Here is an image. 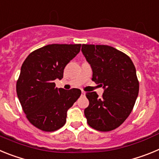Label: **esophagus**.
<instances>
[{"label":"esophagus","mask_w":159,"mask_h":159,"mask_svg":"<svg viewBox=\"0 0 159 159\" xmlns=\"http://www.w3.org/2000/svg\"><path fill=\"white\" fill-rule=\"evenodd\" d=\"M85 95H86V92L82 91V92H81V95H82V96H85Z\"/></svg>","instance_id":"1"}]
</instances>
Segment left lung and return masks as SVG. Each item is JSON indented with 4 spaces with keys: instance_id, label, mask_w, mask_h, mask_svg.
Listing matches in <instances>:
<instances>
[{
    "instance_id": "obj_1",
    "label": "left lung",
    "mask_w": 159,
    "mask_h": 159,
    "mask_svg": "<svg viewBox=\"0 0 159 159\" xmlns=\"http://www.w3.org/2000/svg\"><path fill=\"white\" fill-rule=\"evenodd\" d=\"M83 54L92 69V80L102 87L101 99L87 92L89 106L84 115L90 127L110 131L127 119L139 95L136 69L128 56L108 45L83 44Z\"/></svg>"
}]
</instances>
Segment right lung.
<instances>
[{"mask_svg": "<svg viewBox=\"0 0 159 159\" xmlns=\"http://www.w3.org/2000/svg\"><path fill=\"white\" fill-rule=\"evenodd\" d=\"M81 44H48L32 52L21 66L16 93L29 121L43 131H54L66 123L67 110L80 96L78 88H56L65 66L80 51Z\"/></svg>", "mask_w": 159, "mask_h": 159, "instance_id": "1", "label": "right lung"}]
</instances>
